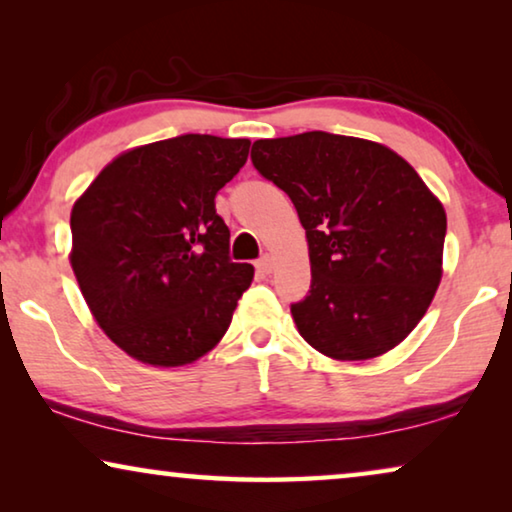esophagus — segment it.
I'll return each instance as SVG.
<instances>
[{"label": "esophagus", "mask_w": 512, "mask_h": 512, "mask_svg": "<svg viewBox=\"0 0 512 512\" xmlns=\"http://www.w3.org/2000/svg\"><path fill=\"white\" fill-rule=\"evenodd\" d=\"M256 270L261 272V275H270V272L275 270V258H272V256H263L261 261L256 263Z\"/></svg>", "instance_id": "esophagus-1"}]
</instances>
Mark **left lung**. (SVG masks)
<instances>
[{"mask_svg":"<svg viewBox=\"0 0 512 512\" xmlns=\"http://www.w3.org/2000/svg\"><path fill=\"white\" fill-rule=\"evenodd\" d=\"M251 163L296 207L312 286L291 305L307 345L366 361L408 338L443 277L447 216L408 160L370 139H258Z\"/></svg>","mask_w":512,"mask_h":512,"instance_id":"left-lung-1","label":"left lung"}]
</instances>
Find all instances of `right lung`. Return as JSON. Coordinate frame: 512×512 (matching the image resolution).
<instances>
[{
    "mask_svg": "<svg viewBox=\"0 0 512 512\" xmlns=\"http://www.w3.org/2000/svg\"><path fill=\"white\" fill-rule=\"evenodd\" d=\"M249 139L181 135L123 151L72 207L69 263L107 338L156 368L198 361L226 335L254 268L228 258L214 198Z\"/></svg>",
    "mask_w": 512,
    "mask_h": 512,
    "instance_id": "right-lung-1",
    "label": "right lung"
}]
</instances>
